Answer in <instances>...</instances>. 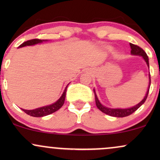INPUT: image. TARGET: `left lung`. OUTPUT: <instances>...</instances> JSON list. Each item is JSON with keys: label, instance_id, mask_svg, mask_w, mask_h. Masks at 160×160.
<instances>
[{"label": "left lung", "instance_id": "1", "mask_svg": "<svg viewBox=\"0 0 160 160\" xmlns=\"http://www.w3.org/2000/svg\"><path fill=\"white\" fill-rule=\"evenodd\" d=\"M130 47H131V53L132 55H136V56H141L144 58V59L146 62L147 65L149 67V61H148V56L146 54V52H144V50L142 48H141L138 46L133 44V43H130ZM149 78H150V85L149 88H148V92H147V94L144 96V98L139 104H138L137 105L134 106V107L131 108H128V109H112V108H108L104 107L100 103V102L98 101V98H97V95L95 94V92L94 90L95 93V104H96L97 108L100 110L101 111L103 112V113H106V114L112 116V117H124L129 116L132 113H133L135 111H137L139 108L144 103L145 101H146L147 98H148V93H149V89H150V74H149Z\"/></svg>", "mask_w": 160, "mask_h": 160}]
</instances>
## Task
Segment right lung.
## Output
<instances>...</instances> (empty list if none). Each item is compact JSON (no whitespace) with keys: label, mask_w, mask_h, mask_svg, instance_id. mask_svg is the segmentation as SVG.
<instances>
[{"label":"right lung","mask_w":160,"mask_h":160,"mask_svg":"<svg viewBox=\"0 0 160 160\" xmlns=\"http://www.w3.org/2000/svg\"><path fill=\"white\" fill-rule=\"evenodd\" d=\"M42 41H43V40H40V39L29 40H27V41L24 42L23 43H22V44L19 46V47H25V46L34 45V44H37V43H41ZM67 88H68V86H66L65 91H64L63 94H62L61 98L58 99L56 103L51 104V105L45 106V107L37 108V109H34V110H25V109H22V110L25 113H26L27 114L32 116V117H44V116L51 114V113H54V112L58 111V109H60V108L62 107V105L64 104V102H65V99L66 91H67Z\"/></svg>","instance_id":"right-lung-1"}]
</instances>
